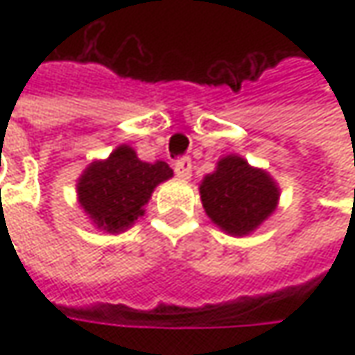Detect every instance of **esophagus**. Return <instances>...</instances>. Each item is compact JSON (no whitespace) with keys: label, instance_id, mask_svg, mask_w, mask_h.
<instances>
[{"label":"esophagus","instance_id":"34e87169","mask_svg":"<svg viewBox=\"0 0 355 355\" xmlns=\"http://www.w3.org/2000/svg\"><path fill=\"white\" fill-rule=\"evenodd\" d=\"M173 170L178 173V178L189 180V178H191V159H189V157H180V159L173 164Z\"/></svg>","mask_w":355,"mask_h":355}]
</instances>
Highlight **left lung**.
Masks as SVG:
<instances>
[{
  "mask_svg": "<svg viewBox=\"0 0 355 355\" xmlns=\"http://www.w3.org/2000/svg\"><path fill=\"white\" fill-rule=\"evenodd\" d=\"M205 213L227 233L247 235L277 209L279 187L243 157L227 156L199 187Z\"/></svg>",
  "mask_w": 355,
  "mask_h": 355,
  "instance_id": "left-lung-1",
  "label": "left lung"
}]
</instances>
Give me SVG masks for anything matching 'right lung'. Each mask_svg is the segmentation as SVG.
Instances as JSON below:
<instances>
[{
    "mask_svg": "<svg viewBox=\"0 0 355 355\" xmlns=\"http://www.w3.org/2000/svg\"><path fill=\"white\" fill-rule=\"evenodd\" d=\"M173 175L166 162L148 164L128 146L116 148L108 159L94 162L80 175L78 201L104 231L118 233L144 215L154 187Z\"/></svg>",
    "mask_w": 355,
    "mask_h": 355,
    "instance_id": "1",
    "label": "right lung"
}]
</instances>
